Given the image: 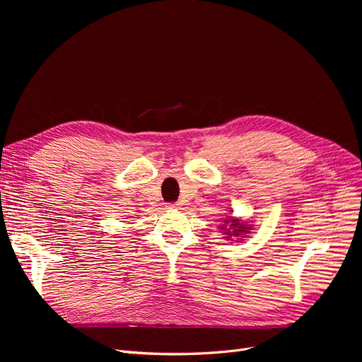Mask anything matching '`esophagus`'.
<instances>
[{"label":"esophagus","instance_id":"1","mask_svg":"<svg viewBox=\"0 0 362 362\" xmlns=\"http://www.w3.org/2000/svg\"><path fill=\"white\" fill-rule=\"evenodd\" d=\"M167 208H170V210H177V208H180V204L179 202H170V204H167Z\"/></svg>","mask_w":362,"mask_h":362}]
</instances>
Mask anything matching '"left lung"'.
<instances>
[{
  "label": "left lung",
  "mask_w": 362,
  "mask_h": 362,
  "mask_svg": "<svg viewBox=\"0 0 362 362\" xmlns=\"http://www.w3.org/2000/svg\"><path fill=\"white\" fill-rule=\"evenodd\" d=\"M226 223H229V227H226V226H221V229L226 232V238H229V236H239L240 233H245V232H248L250 230V227L246 226V224H242V223H239L238 220H226Z\"/></svg>",
  "instance_id": "obj_1"
}]
</instances>
